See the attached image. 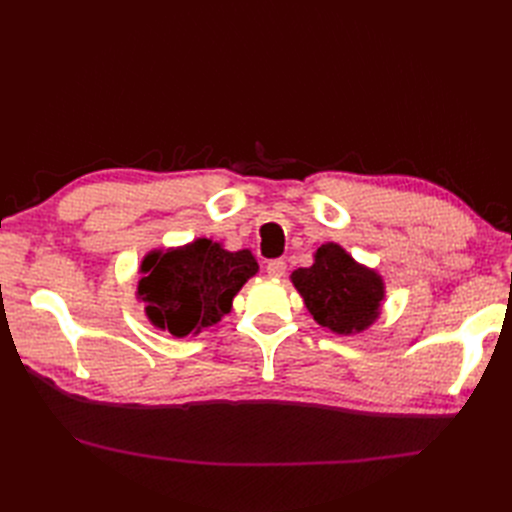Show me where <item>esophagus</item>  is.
<instances>
[{"label": "esophagus", "mask_w": 512, "mask_h": 512, "mask_svg": "<svg viewBox=\"0 0 512 512\" xmlns=\"http://www.w3.org/2000/svg\"><path fill=\"white\" fill-rule=\"evenodd\" d=\"M267 273H269V277H275V280H280V277H284V273H286V262L282 258L271 260L269 265H267Z\"/></svg>", "instance_id": "obj_1"}]
</instances>
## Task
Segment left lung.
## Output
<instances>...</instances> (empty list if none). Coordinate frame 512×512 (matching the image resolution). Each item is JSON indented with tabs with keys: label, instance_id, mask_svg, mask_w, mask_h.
<instances>
[{
	"label": "left lung",
	"instance_id": "1",
	"mask_svg": "<svg viewBox=\"0 0 512 512\" xmlns=\"http://www.w3.org/2000/svg\"><path fill=\"white\" fill-rule=\"evenodd\" d=\"M290 282L314 320L335 335L367 331L380 318L386 299L384 277L333 241L318 247L312 267L292 271Z\"/></svg>",
	"mask_w": 512,
	"mask_h": 512
}]
</instances>
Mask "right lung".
Here are the masks:
<instances>
[{
    "mask_svg": "<svg viewBox=\"0 0 512 512\" xmlns=\"http://www.w3.org/2000/svg\"><path fill=\"white\" fill-rule=\"evenodd\" d=\"M138 273L136 299L147 320L173 337H188L230 314L232 299L258 273V262L250 250L230 252L220 241L198 237L147 252Z\"/></svg>",
    "mask_w": 512,
    "mask_h": 512,
    "instance_id": "add662e5",
    "label": "right lung"
}]
</instances>
